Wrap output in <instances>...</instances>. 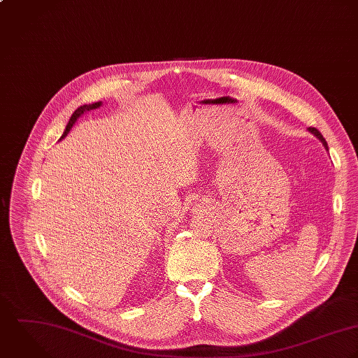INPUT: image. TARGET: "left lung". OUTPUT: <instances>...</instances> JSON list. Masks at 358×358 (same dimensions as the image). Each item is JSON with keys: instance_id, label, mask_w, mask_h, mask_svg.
Instances as JSON below:
<instances>
[{"instance_id": "8db88e82", "label": "left lung", "mask_w": 358, "mask_h": 358, "mask_svg": "<svg viewBox=\"0 0 358 358\" xmlns=\"http://www.w3.org/2000/svg\"><path fill=\"white\" fill-rule=\"evenodd\" d=\"M307 130H308V133H311V134H313L314 137H317V138H318V140H320V141L322 143V145H324V148H325V149L328 150V143H327V141H325V138L322 137V134H321V133H320V131H318L317 129H314V127H308Z\"/></svg>"}]
</instances>
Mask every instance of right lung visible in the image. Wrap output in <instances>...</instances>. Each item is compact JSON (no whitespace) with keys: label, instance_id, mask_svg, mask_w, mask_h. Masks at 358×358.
I'll return each instance as SVG.
<instances>
[{"label":"right lung","instance_id":"right-lung-1","mask_svg":"<svg viewBox=\"0 0 358 358\" xmlns=\"http://www.w3.org/2000/svg\"><path fill=\"white\" fill-rule=\"evenodd\" d=\"M101 105H102V102L99 101V102H94V103H90V105H83V106L77 108V109L74 110V113H73L72 117L69 119V123H68V126H66V129H65V131H64V134H62V137H61V138H65V137L69 134V131L72 130L73 124L77 122V119H78V117H81L84 113H87V112H90V110L98 109Z\"/></svg>","mask_w":358,"mask_h":358}]
</instances>
